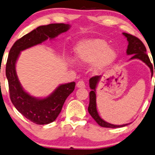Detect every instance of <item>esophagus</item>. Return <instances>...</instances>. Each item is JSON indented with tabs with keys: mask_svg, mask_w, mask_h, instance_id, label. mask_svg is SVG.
I'll return each instance as SVG.
<instances>
[{
	"mask_svg": "<svg viewBox=\"0 0 155 155\" xmlns=\"http://www.w3.org/2000/svg\"><path fill=\"white\" fill-rule=\"evenodd\" d=\"M76 87H79V88H84L85 84L83 81H78L77 84H76Z\"/></svg>",
	"mask_w": 155,
	"mask_h": 155,
	"instance_id": "34e87169",
	"label": "esophagus"
}]
</instances>
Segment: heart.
<instances>
[{
  "label": "heart",
  "instance_id": "1",
  "mask_svg": "<svg viewBox=\"0 0 155 155\" xmlns=\"http://www.w3.org/2000/svg\"><path fill=\"white\" fill-rule=\"evenodd\" d=\"M116 58L115 50L107 46V42L102 39L81 41L75 48L76 61L82 64L93 62V68L96 71L110 65Z\"/></svg>",
  "mask_w": 155,
  "mask_h": 155
}]
</instances>
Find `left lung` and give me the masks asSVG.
<instances>
[{"mask_svg":"<svg viewBox=\"0 0 155 155\" xmlns=\"http://www.w3.org/2000/svg\"><path fill=\"white\" fill-rule=\"evenodd\" d=\"M123 35L127 38L128 42V48L126 50L127 55H133L131 59H139L145 63L149 68H150L151 73H152V76L153 75V66H152V63H151L150 58L147 54V50L145 48L143 42L137 38V37L133 36V35L127 34V33H123ZM155 73V69H154ZM101 79V76H94L89 79V87L92 89L89 92V105L88 107V111L91 116L94 118L97 124L102 127L105 128H120L124 126H127V124L124 125H114L109 124L100 118L99 115L97 110V104H96V87L97 85Z\"/></svg>","mask_w":155,"mask_h":155,"instance_id":"8db88e82","label":"left lung"}]
</instances>
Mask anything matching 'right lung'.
Wrapping results in <instances>:
<instances>
[{
    "label": "right lung",
    "mask_w": 155,
    "mask_h": 155,
    "mask_svg": "<svg viewBox=\"0 0 155 155\" xmlns=\"http://www.w3.org/2000/svg\"><path fill=\"white\" fill-rule=\"evenodd\" d=\"M69 28V24H66L40 26L16 41L9 51L5 75L11 100L20 113L36 124H48L57 118L66 98L74 90L76 84L73 81L60 85L45 98L34 97L24 90L18 81L16 72V61L22 50L41 44L48 39L52 40L61 33L66 32Z\"/></svg>",
    "instance_id": "1"
}]
</instances>
